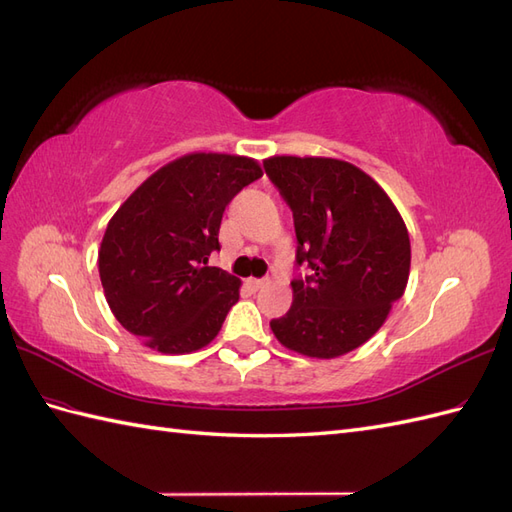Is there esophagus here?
<instances>
[{"label": "esophagus", "mask_w": 512, "mask_h": 512, "mask_svg": "<svg viewBox=\"0 0 512 512\" xmlns=\"http://www.w3.org/2000/svg\"><path fill=\"white\" fill-rule=\"evenodd\" d=\"M245 284H247V288L256 292V290H260V288H265L267 280H256V277H250V280H247Z\"/></svg>", "instance_id": "1"}]
</instances>
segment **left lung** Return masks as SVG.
Listing matches in <instances>:
<instances>
[{
  "instance_id": "left-lung-1",
  "label": "left lung",
  "mask_w": 512,
  "mask_h": 512,
  "mask_svg": "<svg viewBox=\"0 0 512 512\" xmlns=\"http://www.w3.org/2000/svg\"><path fill=\"white\" fill-rule=\"evenodd\" d=\"M297 232L292 305L271 320L277 342L312 359L363 346L410 275V237L393 200L361 168L333 158L265 160Z\"/></svg>"
}]
</instances>
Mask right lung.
I'll return each instance as SVG.
<instances>
[{"instance_id": "1", "label": "right lung", "mask_w": 512, "mask_h": 512, "mask_svg": "<svg viewBox=\"0 0 512 512\" xmlns=\"http://www.w3.org/2000/svg\"><path fill=\"white\" fill-rule=\"evenodd\" d=\"M262 177L256 160L188 153L156 170L111 218L98 252L108 307L121 327L164 354L220 333L239 277L209 267L226 205Z\"/></svg>"}]
</instances>
